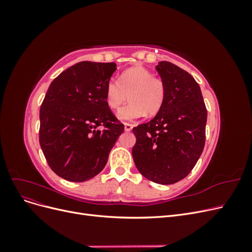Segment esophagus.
I'll use <instances>...</instances> for the list:
<instances>
[{"instance_id":"1","label":"esophagus","mask_w":252,"mask_h":252,"mask_svg":"<svg viewBox=\"0 0 252 252\" xmlns=\"http://www.w3.org/2000/svg\"><path fill=\"white\" fill-rule=\"evenodd\" d=\"M124 127H125V131H131V129L133 128V125L129 124V123H125Z\"/></svg>"}]
</instances>
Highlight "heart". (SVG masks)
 Here are the masks:
<instances>
[{"label":"heart","mask_w":252,"mask_h":252,"mask_svg":"<svg viewBox=\"0 0 252 252\" xmlns=\"http://www.w3.org/2000/svg\"><path fill=\"white\" fill-rule=\"evenodd\" d=\"M128 97L130 102L118 113L122 121H134L146 112L148 116H155L165 102V83L147 68H129L119 80L110 79L105 89V100L111 110L120 109Z\"/></svg>","instance_id":"1"}]
</instances>
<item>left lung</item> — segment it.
Instances as JSON below:
<instances>
[{
  "label": "left lung",
  "instance_id": "1",
  "mask_svg": "<svg viewBox=\"0 0 252 252\" xmlns=\"http://www.w3.org/2000/svg\"><path fill=\"white\" fill-rule=\"evenodd\" d=\"M157 70L165 83L166 98L154 119L132 129V157L145 178L168 185L186 178L201 157L207 109L191 74L166 61Z\"/></svg>",
  "mask_w": 252,
  "mask_h": 252
}]
</instances>
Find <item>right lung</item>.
Masks as SVG:
<instances>
[{"mask_svg": "<svg viewBox=\"0 0 252 252\" xmlns=\"http://www.w3.org/2000/svg\"><path fill=\"white\" fill-rule=\"evenodd\" d=\"M116 69V63L84 61L50 84L40 108L39 141L51 170L62 179L94 178L124 131L105 100Z\"/></svg>", "mask_w": 252, "mask_h": 252, "instance_id": "1", "label": "right lung"}]
</instances>
